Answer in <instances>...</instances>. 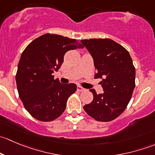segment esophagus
<instances>
[{
    "label": "esophagus",
    "instance_id": "34e87169",
    "mask_svg": "<svg viewBox=\"0 0 155 155\" xmlns=\"http://www.w3.org/2000/svg\"><path fill=\"white\" fill-rule=\"evenodd\" d=\"M77 90L79 91L82 92V91H85V89L84 88V87H82V86H80V85H77Z\"/></svg>",
    "mask_w": 155,
    "mask_h": 155
}]
</instances>
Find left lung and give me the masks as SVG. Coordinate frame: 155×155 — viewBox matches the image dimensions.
Instances as JSON below:
<instances>
[{
  "label": "left lung",
  "instance_id": "1",
  "mask_svg": "<svg viewBox=\"0 0 155 155\" xmlns=\"http://www.w3.org/2000/svg\"><path fill=\"white\" fill-rule=\"evenodd\" d=\"M81 43L94 59L95 79H102L103 94L91 89L94 99L83 108L96 121H111L118 118L129 104L135 87L136 70L129 52L110 39L82 40Z\"/></svg>",
  "mask_w": 155,
  "mask_h": 155
}]
</instances>
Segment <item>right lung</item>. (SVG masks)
I'll list each match as a JSON object with an SVG mask.
<instances>
[{
	"mask_svg": "<svg viewBox=\"0 0 155 155\" xmlns=\"http://www.w3.org/2000/svg\"><path fill=\"white\" fill-rule=\"evenodd\" d=\"M82 48L75 39L46 34L33 40L23 51L15 81L20 99L31 116L51 121L61 115L76 85L61 83L52 73L61 68L67 51Z\"/></svg>",
	"mask_w": 155,
	"mask_h": 155,
	"instance_id": "add662e5",
	"label": "right lung"
}]
</instances>
